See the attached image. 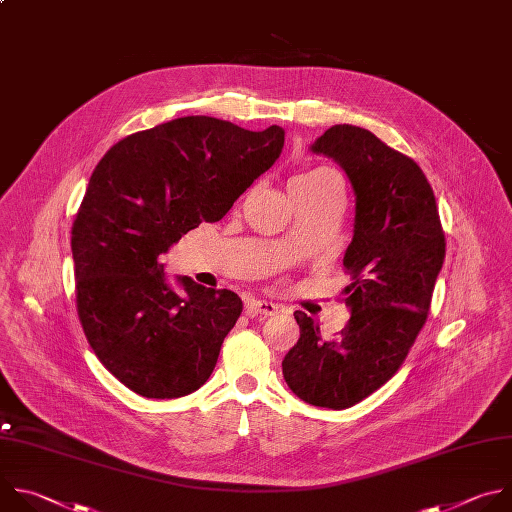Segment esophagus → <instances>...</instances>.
I'll use <instances>...</instances> for the list:
<instances>
[{
	"label": "esophagus",
	"mask_w": 512,
	"mask_h": 512,
	"mask_svg": "<svg viewBox=\"0 0 512 512\" xmlns=\"http://www.w3.org/2000/svg\"><path fill=\"white\" fill-rule=\"evenodd\" d=\"M278 313V306L270 300H260V298H252L246 304V315L254 321H264L268 317H274Z\"/></svg>",
	"instance_id": "obj_1"
}]
</instances>
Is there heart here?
<instances>
[{"instance_id":"b5f03b06","label":"heart","mask_w":512,"mask_h":512,"mask_svg":"<svg viewBox=\"0 0 512 512\" xmlns=\"http://www.w3.org/2000/svg\"><path fill=\"white\" fill-rule=\"evenodd\" d=\"M335 185H337V181L329 169L313 167V169H306L290 179L288 193H290V197H298V195L317 193V191H323V189L335 187Z\"/></svg>"}]
</instances>
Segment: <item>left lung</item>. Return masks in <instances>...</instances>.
Instances as JSON below:
<instances>
[{
	"label": "left lung",
	"instance_id": "8db88e82",
	"mask_svg": "<svg viewBox=\"0 0 512 512\" xmlns=\"http://www.w3.org/2000/svg\"><path fill=\"white\" fill-rule=\"evenodd\" d=\"M313 153L337 161L355 191V230L343 266L351 317L337 339L302 311L298 343L282 375L302 401L345 410L377 391L405 361L426 325L446 238L420 165L353 125H335Z\"/></svg>",
	"mask_w": 512,
	"mask_h": 512
}]
</instances>
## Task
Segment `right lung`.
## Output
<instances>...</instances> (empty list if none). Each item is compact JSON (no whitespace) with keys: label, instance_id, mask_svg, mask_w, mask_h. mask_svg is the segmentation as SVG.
Returning <instances> with one entry per match:
<instances>
[{"label":"right lung","instance_id":"right-lung-1","mask_svg":"<svg viewBox=\"0 0 512 512\" xmlns=\"http://www.w3.org/2000/svg\"><path fill=\"white\" fill-rule=\"evenodd\" d=\"M284 147L282 127L246 131L181 117L133 133L94 167L72 224L82 331L123 385L151 399L206 383L242 300L232 290L165 278L161 254L201 222H220Z\"/></svg>","mask_w":512,"mask_h":512}]
</instances>
